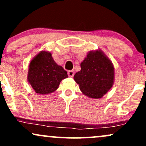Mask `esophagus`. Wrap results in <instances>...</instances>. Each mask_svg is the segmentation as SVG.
<instances>
[{"instance_id": "esophagus-1", "label": "esophagus", "mask_w": 146, "mask_h": 146, "mask_svg": "<svg viewBox=\"0 0 146 146\" xmlns=\"http://www.w3.org/2000/svg\"><path fill=\"white\" fill-rule=\"evenodd\" d=\"M68 75L69 77H73V75H74V71H73V70H71V71H68Z\"/></svg>"}]
</instances>
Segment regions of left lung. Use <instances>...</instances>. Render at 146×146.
<instances>
[{
    "mask_svg": "<svg viewBox=\"0 0 146 146\" xmlns=\"http://www.w3.org/2000/svg\"><path fill=\"white\" fill-rule=\"evenodd\" d=\"M73 77L82 93L92 99L102 98L114 84L113 64L101 49L90 51Z\"/></svg>",
    "mask_w": 146,
    "mask_h": 146,
    "instance_id": "left-lung-1",
    "label": "left lung"
}]
</instances>
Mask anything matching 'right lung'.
<instances>
[{"instance_id": "obj_1", "label": "right lung", "mask_w": 146, "mask_h": 146, "mask_svg": "<svg viewBox=\"0 0 146 146\" xmlns=\"http://www.w3.org/2000/svg\"><path fill=\"white\" fill-rule=\"evenodd\" d=\"M66 78L67 72L54 61L49 51L39 52L29 64L28 82L37 94L45 95L53 93L62 80Z\"/></svg>"}]
</instances>
